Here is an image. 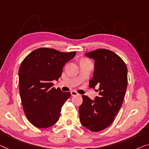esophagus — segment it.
I'll return each mask as SVG.
<instances>
[{
  "label": "esophagus",
  "instance_id": "esophagus-1",
  "mask_svg": "<svg viewBox=\"0 0 149 149\" xmlns=\"http://www.w3.org/2000/svg\"><path fill=\"white\" fill-rule=\"evenodd\" d=\"M71 94H72V96H76V95H78V93H77L76 91L73 90L71 92Z\"/></svg>",
  "mask_w": 149,
  "mask_h": 149
}]
</instances>
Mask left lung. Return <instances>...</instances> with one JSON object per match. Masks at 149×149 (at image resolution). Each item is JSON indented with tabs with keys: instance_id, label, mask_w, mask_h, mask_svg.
<instances>
[{
	"instance_id": "8db88e82",
	"label": "left lung",
	"mask_w": 149,
	"mask_h": 149,
	"mask_svg": "<svg viewBox=\"0 0 149 149\" xmlns=\"http://www.w3.org/2000/svg\"><path fill=\"white\" fill-rule=\"evenodd\" d=\"M86 55L94 60L93 77L90 87L99 86L98 96L94 100L84 95L79 107L82 125L92 132H99L113 123L125 96L127 88V67L112 51L99 49Z\"/></svg>"
}]
</instances>
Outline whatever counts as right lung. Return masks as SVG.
I'll return each mask as SVG.
<instances>
[{"instance_id": "right-lung-1", "label": "right lung", "mask_w": 149, "mask_h": 149, "mask_svg": "<svg viewBox=\"0 0 149 149\" xmlns=\"http://www.w3.org/2000/svg\"><path fill=\"white\" fill-rule=\"evenodd\" d=\"M75 54L39 48L22 61L19 70L20 96L26 118L36 127H50L58 120L71 93L53 88V81H58L64 65Z\"/></svg>"}]
</instances>
